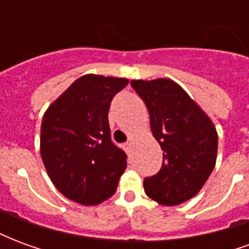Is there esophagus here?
Returning a JSON list of instances; mask_svg holds the SVG:
<instances>
[{
    "instance_id": "34e87169",
    "label": "esophagus",
    "mask_w": 249,
    "mask_h": 249,
    "mask_svg": "<svg viewBox=\"0 0 249 249\" xmlns=\"http://www.w3.org/2000/svg\"><path fill=\"white\" fill-rule=\"evenodd\" d=\"M123 149H124L128 155H130V151H132V142H125V144H123Z\"/></svg>"
}]
</instances>
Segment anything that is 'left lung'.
<instances>
[{
    "instance_id": "8db88e82",
    "label": "left lung",
    "mask_w": 249,
    "mask_h": 249,
    "mask_svg": "<svg viewBox=\"0 0 249 249\" xmlns=\"http://www.w3.org/2000/svg\"><path fill=\"white\" fill-rule=\"evenodd\" d=\"M130 85L145 103L152 133L164 151L160 171L144 178L145 193L162 205L184 203L197 195L213 171L216 128L172 80H133Z\"/></svg>"
}]
</instances>
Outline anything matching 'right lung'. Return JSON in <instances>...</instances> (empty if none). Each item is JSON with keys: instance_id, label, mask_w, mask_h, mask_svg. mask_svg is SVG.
<instances>
[{"instance_id": "right-lung-1", "label": "right lung", "mask_w": 249, "mask_h": 249, "mask_svg": "<svg viewBox=\"0 0 249 249\" xmlns=\"http://www.w3.org/2000/svg\"><path fill=\"white\" fill-rule=\"evenodd\" d=\"M128 82L85 74L44 114L41 157L52 183L69 200L96 205L116 192L126 155L110 140L108 110Z\"/></svg>"}]
</instances>
